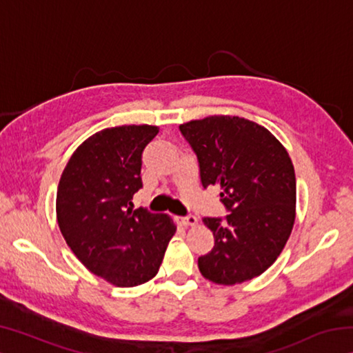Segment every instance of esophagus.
Returning <instances> with one entry per match:
<instances>
[{
	"label": "esophagus",
	"mask_w": 353,
	"mask_h": 353,
	"mask_svg": "<svg viewBox=\"0 0 353 353\" xmlns=\"http://www.w3.org/2000/svg\"><path fill=\"white\" fill-rule=\"evenodd\" d=\"M177 221L182 225H194L196 223H198V218H196L194 214H187V216H179Z\"/></svg>",
	"instance_id": "obj_1"
}]
</instances>
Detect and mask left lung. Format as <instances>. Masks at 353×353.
I'll list each match as a JSON object with an SVG mask.
<instances>
[{"label":"left lung","mask_w":353,"mask_h":353,"mask_svg":"<svg viewBox=\"0 0 353 353\" xmlns=\"http://www.w3.org/2000/svg\"><path fill=\"white\" fill-rule=\"evenodd\" d=\"M199 163L202 187L219 188L225 216L204 218L214 246L198 259L218 285L254 279L270 268L294 224L296 176L270 130L240 117H208L179 126Z\"/></svg>","instance_id":"left-lung-1"}]
</instances>
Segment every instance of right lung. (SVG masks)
Segmentation results:
<instances>
[{
  "instance_id": "1",
  "label": "right lung",
  "mask_w": 353,
  "mask_h": 353,
  "mask_svg": "<svg viewBox=\"0 0 353 353\" xmlns=\"http://www.w3.org/2000/svg\"><path fill=\"white\" fill-rule=\"evenodd\" d=\"M155 126H118L92 135L71 155L57 187V223L82 265L121 288L151 280L176 225L140 207L141 155Z\"/></svg>"
}]
</instances>
